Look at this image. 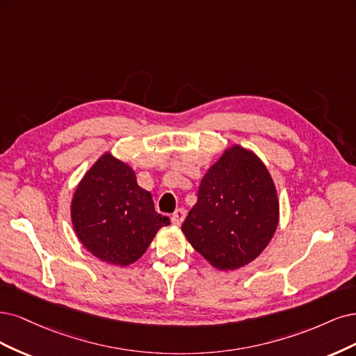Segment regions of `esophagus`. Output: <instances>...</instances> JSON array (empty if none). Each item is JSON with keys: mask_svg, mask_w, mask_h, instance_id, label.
<instances>
[{"mask_svg": "<svg viewBox=\"0 0 356 356\" xmlns=\"http://www.w3.org/2000/svg\"><path fill=\"white\" fill-rule=\"evenodd\" d=\"M185 217H186V211L183 209H177L173 214H171V223L175 226H180L183 220H185Z\"/></svg>", "mask_w": 356, "mask_h": 356, "instance_id": "34e87169", "label": "esophagus"}]
</instances>
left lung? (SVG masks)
<instances>
[{
	"mask_svg": "<svg viewBox=\"0 0 356 356\" xmlns=\"http://www.w3.org/2000/svg\"><path fill=\"white\" fill-rule=\"evenodd\" d=\"M278 220V193L266 165L234 145L204 175L181 231L211 266L234 270L260 256Z\"/></svg>",
	"mask_w": 356,
	"mask_h": 356,
	"instance_id": "1",
	"label": "left lung"
}]
</instances>
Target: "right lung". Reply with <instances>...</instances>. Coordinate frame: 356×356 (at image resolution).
<instances>
[{
  "label": "right lung",
  "mask_w": 356,
  "mask_h": 356,
  "mask_svg": "<svg viewBox=\"0 0 356 356\" xmlns=\"http://www.w3.org/2000/svg\"><path fill=\"white\" fill-rule=\"evenodd\" d=\"M71 219L78 239L95 257L115 266L140 259L170 219L137 185L134 170L112 154L90 167L74 192Z\"/></svg>",
  "instance_id": "obj_1"
}]
</instances>
